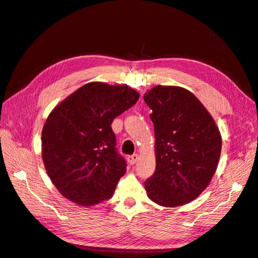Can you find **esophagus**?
I'll return each mask as SVG.
<instances>
[{
	"label": "esophagus",
	"instance_id": "esophagus-1",
	"mask_svg": "<svg viewBox=\"0 0 258 258\" xmlns=\"http://www.w3.org/2000/svg\"><path fill=\"white\" fill-rule=\"evenodd\" d=\"M139 159V155L138 154H134V155H130L127 157V160L128 162L130 163V165H135V163L138 161Z\"/></svg>",
	"mask_w": 258,
	"mask_h": 258
}]
</instances>
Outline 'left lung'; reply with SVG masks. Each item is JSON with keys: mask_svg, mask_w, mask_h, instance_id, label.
Returning <instances> with one entry per match:
<instances>
[{"mask_svg": "<svg viewBox=\"0 0 258 258\" xmlns=\"http://www.w3.org/2000/svg\"><path fill=\"white\" fill-rule=\"evenodd\" d=\"M155 129L156 170L144 183L147 196L163 207L196 199L212 179L222 150L214 119L194 93L156 86L144 95Z\"/></svg>", "mask_w": 258, "mask_h": 258, "instance_id": "1", "label": "left lung"}]
</instances>
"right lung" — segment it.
<instances>
[{
    "mask_svg": "<svg viewBox=\"0 0 258 258\" xmlns=\"http://www.w3.org/2000/svg\"><path fill=\"white\" fill-rule=\"evenodd\" d=\"M139 98L127 85L95 82L51 111L42 131V157L62 196L83 207L112 198L127 163L116 150L111 124Z\"/></svg>",
    "mask_w": 258,
    "mask_h": 258,
    "instance_id": "right-lung-1",
    "label": "right lung"
}]
</instances>
